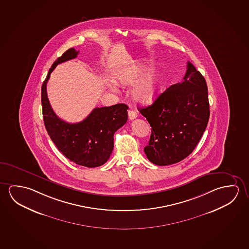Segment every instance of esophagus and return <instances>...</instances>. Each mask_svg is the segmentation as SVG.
I'll use <instances>...</instances> for the list:
<instances>
[{
	"label": "esophagus",
	"instance_id": "1",
	"mask_svg": "<svg viewBox=\"0 0 249 249\" xmlns=\"http://www.w3.org/2000/svg\"><path fill=\"white\" fill-rule=\"evenodd\" d=\"M128 117H129L130 120H133V119H136V118H137L136 111H132V110H129V111H128Z\"/></svg>",
	"mask_w": 249,
	"mask_h": 249
}]
</instances>
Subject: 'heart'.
Wrapping results in <instances>:
<instances>
[{
	"mask_svg": "<svg viewBox=\"0 0 249 249\" xmlns=\"http://www.w3.org/2000/svg\"><path fill=\"white\" fill-rule=\"evenodd\" d=\"M143 66L132 65L124 67L119 70L117 79L123 85L134 84L140 75V71ZM157 79L152 74H146L138 79L131 90V95L135 100L141 103H150L153 100L157 92Z\"/></svg>",
	"mask_w": 249,
	"mask_h": 249,
	"instance_id": "b5f03b06",
	"label": "heart"
}]
</instances>
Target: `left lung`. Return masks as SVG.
Segmentation results:
<instances>
[{
  "label": "left lung",
  "instance_id": "left-lung-1",
  "mask_svg": "<svg viewBox=\"0 0 249 249\" xmlns=\"http://www.w3.org/2000/svg\"><path fill=\"white\" fill-rule=\"evenodd\" d=\"M139 111L151 126L144 153L150 162L170 165L187 158L197 145L209 119L204 77L188 61L183 80L167 88L154 103Z\"/></svg>",
  "mask_w": 249,
  "mask_h": 249
}]
</instances>
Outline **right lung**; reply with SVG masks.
Returning <instances> with one entry per match:
<instances>
[{
  "label": "right lung",
  "instance_id": "obj_1",
  "mask_svg": "<svg viewBox=\"0 0 249 249\" xmlns=\"http://www.w3.org/2000/svg\"><path fill=\"white\" fill-rule=\"evenodd\" d=\"M79 53L70 48L56 59L49 69L41 87V105L44 124L48 135L58 150L76 164L88 168L106 163L113 150L114 133L128 119L124 104L96 107L81 122L63 121L52 109L47 94V83L52 71L59 64L75 59Z\"/></svg>",
  "mask_w": 249,
  "mask_h": 249
}]
</instances>
